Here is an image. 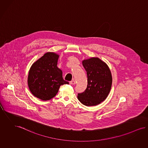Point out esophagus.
Instances as JSON below:
<instances>
[{"mask_svg": "<svg viewBox=\"0 0 148 148\" xmlns=\"http://www.w3.org/2000/svg\"><path fill=\"white\" fill-rule=\"evenodd\" d=\"M70 84H72V85L75 84H76V81L74 80V79H73V80H72L70 82Z\"/></svg>", "mask_w": 148, "mask_h": 148, "instance_id": "34e87169", "label": "esophagus"}]
</instances>
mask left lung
Returning a JSON list of instances; mask_svg holds the SVG:
<instances>
[{
    "label": "left lung",
    "mask_w": 148,
    "mask_h": 148,
    "mask_svg": "<svg viewBox=\"0 0 148 148\" xmlns=\"http://www.w3.org/2000/svg\"><path fill=\"white\" fill-rule=\"evenodd\" d=\"M87 72L86 89L78 93L77 98L86 106H95L104 101L109 94L112 76L108 66L98 58H92L82 61Z\"/></svg>",
    "instance_id": "left-lung-1"
}]
</instances>
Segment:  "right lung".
<instances>
[{
    "mask_svg": "<svg viewBox=\"0 0 148 148\" xmlns=\"http://www.w3.org/2000/svg\"><path fill=\"white\" fill-rule=\"evenodd\" d=\"M59 56L48 52L31 66L28 76V86L33 95L42 100L54 98L61 85L69 84L62 78V72L57 67Z\"/></svg>",
    "mask_w": 148,
    "mask_h": 148,
    "instance_id": "1",
    "label": "right lung"
}]
</instances>
